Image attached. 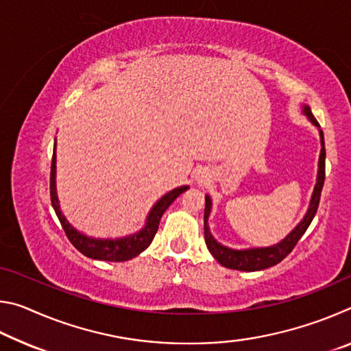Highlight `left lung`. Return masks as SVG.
Wrapping results in <instances>:
<instances>
[{
    "label": "left lung",
    "instance_id": "left-lung-1",
    "mask_svg": "<svg viewBox=\"0 0 351 351\" xmlns=\"http://www.w3.org/2000/svg\"><path fill=\"white\" fill-rule=\"evenodd\" d=\"M302 112L308 117L314 127H317L319 136H320V154H319V167H317V178H316V186H314L310 206H308L306 213L304 218L300 219L299 224L291 230V232L285 237L282 241H278L277 245L265 246V247H247V249H232L221 245L215 240V237L212 235L209 228V217L212 210V199L209 195H206V209H204V240L207 249L213 255L219 265H223L224 268L237 269V271H261L266 268H271L287 257V255L293 251L297 241L302 239V235L305 234L308 226L311 224L314 215H316L319 201H320V192H322L324 181H325V142H324V133L320 130L319 123L314 119L310 106L304 105L302 106Z\"/></svg>",
    "mask_w": 351,
    "mask_h": 351
}]
</instances>
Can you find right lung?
<instances>
[{
	"instance_id": "add662e5",
	"label": "right lung",
	"mask_w": 351,
	"mask_h": 351,
	"mask_svg": "<svg viewBox=\"0 0 351 351\" xmlns=\"http://www.w3.org/2000/svg\"><path fill=\"white\" fill-rule=\"evenodd\" d=\"M57 139L54 144V154H52V164H51V203L57 213L58 219L63 226L64 232L69 241L73 243L77 251H80L86 257L94 260H104V261H127L134 258L142 251L150 246L154 235L158 232L159 221H161L162 213L169 209V206L180 197L182 192H186L189 186H181L173 190H170L159 198L154 206L150 209L145 219L144 228L139 229L138 232L130 234L125 237H117V239H94L86 234L77 230L73 224H71L66 217L62 213L60 201L57 197V186H56V175H57Z\"/></svg>"
}]
</instances>
